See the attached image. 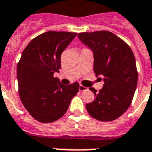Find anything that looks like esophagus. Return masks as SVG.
<instances>
[{
	"instance_id": "esophagus-1",
	"label": "esophagus",
	"mask_w": 152,
	"mask_h": 152,
	"mask_svg": "<svg viewBox=\"0 0 152 152\" xmlns=\"http://www.w3.org/2000/svg\"><path fill=\"white\" fill-rule=\"evenodd\" d=\"M86 90H87V88H86V86H83V85L79 86V91H86Z\"/></svg>"
}]
</instances>
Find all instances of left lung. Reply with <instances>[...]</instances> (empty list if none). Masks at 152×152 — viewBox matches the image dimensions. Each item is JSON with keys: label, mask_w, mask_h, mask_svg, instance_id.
Here are the masks:
<instances>
[{"label": "left lung", "mask_w": 152, "mask_h": 152, "mask_svg": "<svg viewBox=\"0 0 152 152\" xmlns=\"http://www.w3.org/2000/svg\"><path fill=\"white\" fill-rule=\"evenodd\" d=\"M77 37L93 52L96 77H104L99 91L90 88L94 100L86 105V110L99 121L115 120L128 109L136 90L138 72L133 52L126 42L109 31L80 33Z\"/></svg>", "instance_id": "8db88e82"}]
</instances>
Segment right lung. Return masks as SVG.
Wrapping results in <instances>:
<instances>
[{"label": "right lung", "mask_w": 152, "mask_h": 152, "mask_svg": "<svg viewBox=\"0 0 152 152\" xmlns=\"http://www.w3.org/2000/svg\"><path fill=\"white\" fill-rule=\"evenodd\" d=\"M76 33L48 31L29 42L17 67L19 95L36 120L52 123L66 112L79 83L63 85L54 73L61 69V55Z\"/></svg>", "instance_id": "add662e5"}]
</instances>
